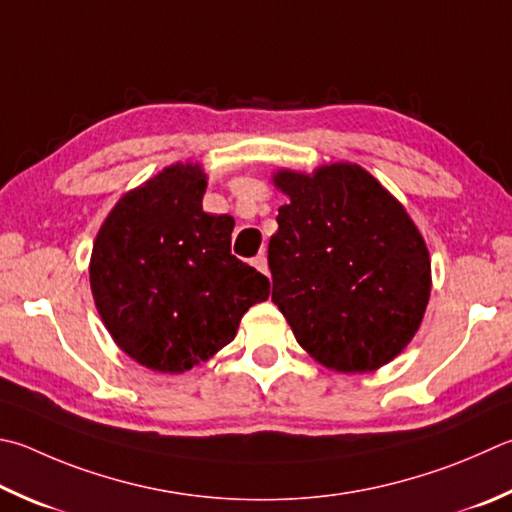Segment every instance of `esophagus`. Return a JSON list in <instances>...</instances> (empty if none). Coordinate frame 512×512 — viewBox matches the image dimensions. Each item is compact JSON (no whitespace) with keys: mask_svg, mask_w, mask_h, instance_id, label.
Here are the masks:
<instances>
[{"mask_svg":"<svg viewBox=\"0 0 512 512\" xmlns=\"http://www.w3.org/2000/svg\"><path fill=\"white\" fill-rule=\"evenodd\" d=\"M253 266L257 268L259 273L268 275V262H266V255H264V253H259V255L253 259Z\"/></svg>","mask_w":512,"mask_h":512,"instance_id":"esophagus-1","label":"esophagus"}]
</instances>
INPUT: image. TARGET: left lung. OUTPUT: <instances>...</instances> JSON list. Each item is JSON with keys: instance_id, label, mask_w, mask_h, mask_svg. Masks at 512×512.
I'll return each mask as SVG.
<instances>
[{"instance_id": "obj_1", "label": "left lung", "mask_w": 512, "mask_h": 512, "mask_svg": "<svg viewBox=\"0 0 512 512\" xmlns=\"http://www.w3.org/2000/svg\"><path fill=\"white\" fill-rule=\"evenodd\" d=\"M280 230L268 244L273 302L324 367L362 374L414 338L430 300V257L405 208L351 163L280 172Z\"/></svg>"}]
</instances>
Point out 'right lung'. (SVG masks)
Wrapping results in <instances>:
<instances>
[{
  "instance_id": "1",
  "label": "right lung",
  "mask_w": 512,
  "mask_h": 512,
  "mask_svg": "<svg viewBox=\"0 0 512 512\" xmlns=\"http://www.w3.org/2000/svg\"><path fill=\"white\" fill-rule=\"evenodd\" d=\"M199 165H172L125 194L91 253V291L111 338L136 362L181 374L235 340L271 282L230 253L235 221L208 215Z\"/></svg>"
}]
</instances>
